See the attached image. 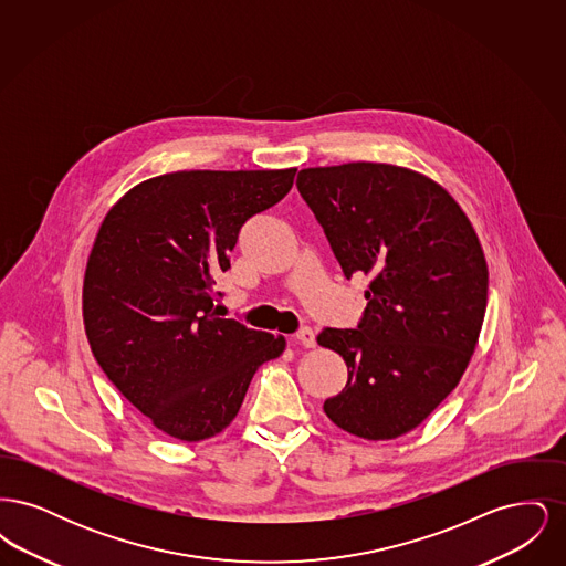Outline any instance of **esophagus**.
Returning <instances> with one entry per match:
<instances>
[{"label":"esophagus","instance_id":"obj_1","mask_svg":"<svg viewBox=\"0 0 566 566\" xmlns=\"http://www.w3.org/2000/svg\"><path fill=\"white\" fill-rule=\"evenodd\" d=\"M295 337L303 348H314L316 346V335H314V331L310 326H303Z\"/></svg>","mask_w":566,"mask_h":566}]
</instances>
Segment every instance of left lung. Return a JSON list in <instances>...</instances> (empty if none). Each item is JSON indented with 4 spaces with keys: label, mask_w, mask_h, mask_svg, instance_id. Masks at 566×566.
<instances>
[{
    "label": "left lung",
    "mask_w": 566,
    "mask_h": 566,
    "mask_svg": "<svg viewBox=\"0 0 566 566\" xmlns=\"http://www.w3.org/2000/svg\"><path fill=\"white\" fill-rule=\"evenodd\" d=\"M296 189L346 277H367L358 328H324L346 388L324 401L342 431L386 441L420 427L454 390L478 348L488 301L484 248L457 199L390 163L307 167Z\"/></svg>",
    "instance_id": "8db88e82"
}]
</instances>
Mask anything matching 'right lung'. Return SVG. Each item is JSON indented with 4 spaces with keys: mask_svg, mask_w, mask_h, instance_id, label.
Wrapping results in <instances>:
<instances>
[{
    "mask_svg": "<svg viewBox=\"0 0 566 566\" xmlns=\"http://www.w3.org/2000/svg\"><path fill=\"white\" fill-rule=\"evenodd\" d=\"M296 167L148 178L104 216L86 259L82 321L109 381L159 431L203 441L238 416L286 339L218 318L214 277L245 220L275 206Z\"/></svg>",
    "mask_w": 566,
    "mask_h": 566,
    "instance_id": "right-lung-1",
    "label": "right lung"
}]
</instances>
